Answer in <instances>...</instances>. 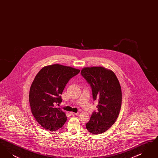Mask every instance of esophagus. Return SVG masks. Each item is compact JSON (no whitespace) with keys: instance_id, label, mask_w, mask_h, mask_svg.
<instances>
[{"instance_id":"esophagus-1","label":"esophagus","mask_w":158,"mask_h":158,"mask_svg":"<svg viewBox=\"0 0 158 158\" xmlns=\"http://www.w3.org/2000/svg\"><path fill=\"white\" fill-rule=\"evenodd\" d=\"M70 114L72 115H77V114H79V113H73V112H71L70 113Z\"/></svg>"}]
</instances>
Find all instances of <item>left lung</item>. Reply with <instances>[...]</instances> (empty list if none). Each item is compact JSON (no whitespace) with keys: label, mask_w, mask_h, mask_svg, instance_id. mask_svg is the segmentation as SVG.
Listing matches in <instances>:
<instances>
[{"label":"left lung","mask_w":158,"mask_h":158,"mask_svg":"<svg viewBox=\"0 0 158 158\" xmlns=\"http://www.w3.org/2000/svg\"><path fill=\"white\" fill-rule=\"evenodd\" d=\"M81 75L90 85L98 111H94L86 124L92 134L103 133L112 126L118 117L122 101L119 81L112 70L103 67L85 68Z\"/></svg>","instance_id":"left-lung-1"}]
</instances>
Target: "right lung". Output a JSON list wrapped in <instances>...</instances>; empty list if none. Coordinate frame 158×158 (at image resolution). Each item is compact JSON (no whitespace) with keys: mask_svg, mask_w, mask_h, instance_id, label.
<instances>
[{"mask_svg":"<svg viewBox=\"0 0 158 158\" xmlns=\"http://www.w3.org/2000/svg\"><path fill=\"white\" fill-rule=\"evenodd\" d=\"M80 70L59 64L42 68L31 86L29 101L32 115L46 130L54 131L67 120L65 113L56 104L62 102L61 95L69 81Z\"/></svg>","mask_w":158,"mask_h":158,"instance_id":"right-lung-1","label":"right lung"}]
</instances>
